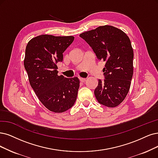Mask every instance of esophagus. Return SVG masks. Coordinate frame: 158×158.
I'll return each mask as SVG.
<instances>
[{
	"label": "esophagus",
	"instance_id": "34e87169",
	"mask_svg": "<svg viewBox=\"0 0 158 158\" xmlns=\"http://www.w3.org/2000/svg\"><path fill=\"white\" fill-rule=\"evenodd\" d=\"M79 80L81 82H85V81H86V79L85 78H83V77H79Z\"/></svg>",
	"mask_w": 158,
	"mask_h": 158
}]
</instances>
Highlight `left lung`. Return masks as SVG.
I'll list each match as a JSON object with an SVG mask.
<instances>
[{
	"label": "left lung",
	"mask_w": 158,
	"mask_h": 158,
	"mask_svg": "<svg viewBox=\"0 0 158 158\" xmlns=\"http://www.w3.org/2000/svg\"><path fill=\"white\" fill-rule=\"evenodd\" d=\"M79 36L91 47L98 60L106 62L105 79H98L94 90L98 102L108 107L118 106L129 92L133 73V51L129 37L110 25L100 26Z\"/></svg>",
	"instance_id": "obj_1"
}]
</instances>
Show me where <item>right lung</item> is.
I'll return each instance as SVG.
<instances>
[{
	"mask_svg": "<svg viewBox=\"0 0 158 158\" xmlns=\"http://www.w3.org/2000/svg\"><path fill=\"white\" fill-rule=\"evenodd\" d=\"M73 40L72 36L43 34L31 39L26 47L24 66L31 86L44 106L54 113L66 111L77 99L79 79L58 75L56 66Z\"/></svg>",
	"mask_w": 158,
	"mask_h": 158,
	"instance_id": "1",
	"label": "right lung"
}]
</instances>
